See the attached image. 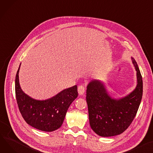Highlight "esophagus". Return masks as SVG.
Here are the masks:
<instances>
[{"mask_svg": "<svg viewBox=\"0 0 153 153\" xmlns=\"http://www.w3.org/2000/svg\"><path fill=\"white\" fill-rule=\"evenodd\" d=\"M85 92V87L83 85H80L78 87V93L79 95H82Z\"/></svg>", "mask_w": 153, "mask_h": 153, "instance_id": "esophagus-1", "label": "esophagus"}]
</instances>
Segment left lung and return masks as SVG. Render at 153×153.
Wrapping results in <instances>:
<instances>
[{
  "instance_id": "left-lung-1",
  "label": "left lung",
  "mask_w": 153,
  "mask_h": 153,
  "mask_svg": "<svg viewBox=\"0 0 153 153\" xmlns=\"http://www.w3.org/2000/svg\"><path fill=\"white\" fill-rule=\"evenodd\" d=\"M131 58L137 71V86L127 95L119 99L112 98L105 84L98 80H91L87 87L89 123L99 136L121 134L136 116L143 95V80L136 61Z\"/></svg>"
}]
</instances>
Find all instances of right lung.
Wrapping results in <instances>:
<instances>
[{
	"instance_id": "1",
	"label": "right lung",
	"mask_w": 153,
	"mask_h": 153,
	"mask_svg": "<svg viewBox=\"0 0 153 153\" xmlns=\"http://www.w3.org/2000/svg\"><path fill=\"white\" fill-rule=\"evenodd\" d=\"M15 78V94L18 106L26 123L38 130L53 131L59 128L64 121L66 112L77 97L76 85L63 90L56 95L45 100L33 98L22 90L19 82V71Z\"/></svg>"
}]
</instances>
